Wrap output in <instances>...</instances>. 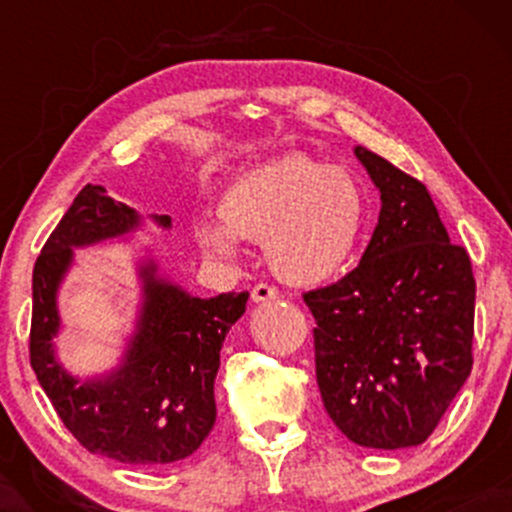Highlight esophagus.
Wrapping results in <instances>:
<instances>
[{
  "instance_id": "1",
  "label": "esophagus",
  "mask_w": 512,
  "mask_h": 512,
  "mask_svg": "<svg viewBox=\"0 0 512 512\" xmlns=\"http://www.w3.org/2000/svg\"><path fill=\"white\" fill-rule=\"evenodd\" d=\"M250 296L255 303H267V301H274V298H279V291L269 284H257V286H252Z\"/></svg>"
}]
</instances>
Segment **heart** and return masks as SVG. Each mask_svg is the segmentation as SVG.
Instances as JSON below:
<instances>
[{"instance_id":"obj_1","label":"heart","mask_w":512,"mask_h":512,"mask_svg":"<svg viewBox=\"0 0 512 512\" xmlns=\"http://www.w3.org/2000/svg\"><path fill=\"white\" fill-rule=\"evenodd\" d=\"M221 221L197 223L199 245L211 255H236V236L255 240L281 279L322 284L356 255L368 197L344 168L293 154L240 175L223 192Z\"/></svg>"}]
</instances>
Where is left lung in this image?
Returning <instances> with one entry per match:
<instances>
[{"label": "left lung", "instance_id": "obj_1", "mask_svg": "<svg viewBox=\"0 0 512 512\" xmlns=\"http://www.w3.org/2000/svg\"><path fill=\"white\" fill-rule=\"evenodd\" d=\"M354 154L380 190V216L356 269L303 293L315 375L334 426L356 445H421L472 373L477 281L424 182L383 156Z\"/></svg>", "mask_w": 512, "mask_h": 512}]
</instances>
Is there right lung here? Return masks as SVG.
I'll list each match as a JSON object with an SVG mask.
<instances>
[{
    "label": "right lung",
    "instance_id": "obj_1",
    "mask_svg": "<svg viewBox=\"0 0 512 512\" xmlns=\"http://www.w3.org/2000/svg\"><path fill=\"white\" fill-rule=\"evenodd\" d=\"M168 228L170 216H151ZM142 216L86 185L50 233L33 267L31 366L69 433L88 452L125 464H168L190 457L216 421L214 380L228 330L245 313L248 291L197 298L139 264L144 303L120 366L79 383L55 358L57 291L74 248L125 236Z\"/></svg>",
    "mask_w": 512,
    "mask_h": 512
}]
</instances>
